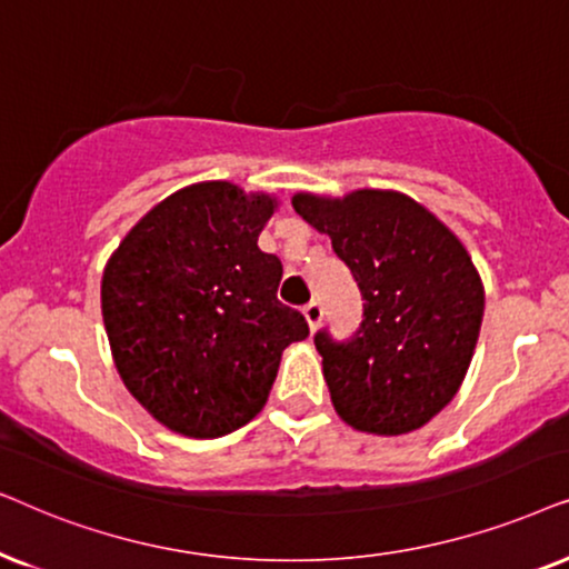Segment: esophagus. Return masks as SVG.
<instances>
[{"instance_id":"esophagus-1","label":"esophagus","mask_w":569,"mask_h":569,"mask_svg":"<svg viewBox=\"0 0 569 569\" xmlns=\"http://www.w3.org/2000/svg\"><path fill=\"white\" fill-rule=\"evenodd\" d=\"M322 315H325V309H322V305H320V301H317V299H315V301H309V305L305 307V317H307L309 328H312V330L320 328Z\"/></svg>"}]
</instances>
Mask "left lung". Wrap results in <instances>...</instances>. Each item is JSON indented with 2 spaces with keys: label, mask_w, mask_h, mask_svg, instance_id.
I'll use <instances>...</instances> for the list:
<instances>
[{
  "label": "left lung",
  "mask_w": 569,
  "mask_h": 569,
  "mask_svg": "<svg viewBox=\"0 0 569 569\" xmlns=\"http://www.w3.org/2000/svg\"><path fill=\"white\" fill-rule=\"evenodd\" d=\"M353 272L363 320L348 340L315 336L332 406L348 427L408 435L456 398L483 317V286L466 247L408 194L356 189L293 194Z\"/></svg>",
  "instance_id": "8db88e82"
}]
</instances>
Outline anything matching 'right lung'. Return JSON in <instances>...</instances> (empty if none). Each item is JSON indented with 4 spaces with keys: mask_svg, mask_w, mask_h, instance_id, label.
I'll return each instance as SVG.
<instances>
[{
    "mask_svg": "<svg viewBox=\"0 0 569 569\" xmlns=\"http://www.w3.org/2000/svg\"><path fill=\"white\" fill-rule=\"evenodd\" d=\"M276 197L231 181L179 189L106 262L101 312L121 382L184 437L244 427L268 403L280 353L309 336L278 301L283 264L257 237Z\"/></svg>",
    "mask_w": 569,
    "mask_h": 569,
    "instance_id": "right-lung-1",
    "label": "right lung"
}]
</instances>
